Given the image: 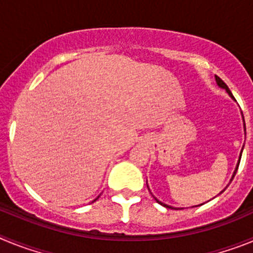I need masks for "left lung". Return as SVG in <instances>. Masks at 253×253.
Segmentation results:
<instances>
[{
  "label": "left lung",
  "instance_id": "1",
  "mask_svg": "<svg viewBox=\"0 0 253 253\" xmlns=\"http://www.w3.org/2000/svg\"><path fill=\"white\" fill-rule=\"evenodd\" d=\"M215 81H216V84H218L219 87H222V88H224V90L227 91V92H228V95L231 96V97H232V99H233V100H236V99H234V97H233V95H232L231 90H229V88H228V86H227V84H225L224 82H223L222 80H220V78L218 77V76H215ZM243 120H245V119H243ZM245 130H246V126H245ZM241 157H242V151H241V154H240V160H238V163H237V167H236V169H234V172H233V176H232V180H233V177H234V175H236L237 169H238V166H240V161H241ZM232 180H231V181H232ZM223 191H224V190H223ZM223 191H222V193H223ZM154 199H156V198H154ZM156 202H157L158 204L163 205V207H166V208H171V209H173V208H172V207H169V205H166V204H163V203H161L160 200H157V199H156ZM202 205H203V204H202ZM196 207H198V205H196Z\"/></svg>",
  "mask_w": 253,
  "mask_h": 253
}]
</instances>
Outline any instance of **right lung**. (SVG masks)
Masks as SVG:
<instances>
[{"label":"right lung","mask_w":253,"mask_h":253,"mask_svg":"<svg viewBox=\"0 0 253 253\" xmlns=\"http://www.w3.org/2000/svg\"><path fill=\"white\" fill-rule=\"evenodd\" d=\"M95 200H96V199H95ZM95 200H93V202H95Z\"/></svg>","instance_id":"1"}]
</instances>
